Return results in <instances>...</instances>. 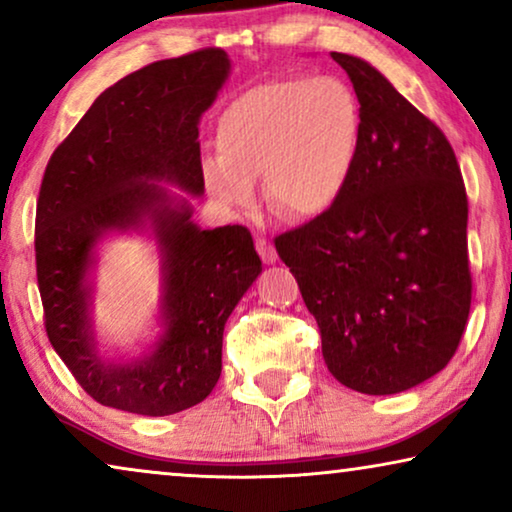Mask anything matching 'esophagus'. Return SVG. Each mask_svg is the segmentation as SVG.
I'll return each mask as SVG.
<instances>
[{
	"label": "esophagus",
	"instance_id": "esophagus-1",
	"mask_svg": "<svg viewBox=\"0 0 512 512\" xmlns=\"http://www.w3.org/2000/svg\"><path fill=\"white\" fill-rule=\"evenodd\" d=\"M256 251H258V256L263 258V263L270 265L277 261V251H275V247H272V242L265 240V237H258L256 240Z\"/></svg>",
	"mask_w": 512,
	"mask_h": 512
}]
</instances>
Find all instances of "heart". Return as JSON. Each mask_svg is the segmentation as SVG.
Returning a JSON list of instances; mask_svg holds the SVG:
<instances>
[{"mask_svg":"<svg viewBox=\"0 0 512 512\" xmlns=\"http://www.w3.org/2000/svg\"><path fill=\"white\" fill-rule=\"evenodd\" d=\"M363 118L354 90L335 76L272 79L235 95L214 128L219 160L202 165L209 198L244 209L263 177L268 205L286 219L331 209L352 179Z\"/></svg>","mask_w":512,"mask_h":512,"instance_id":"obj_1","label":"heart"}]
</instances>
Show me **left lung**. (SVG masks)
<instances>
[{"mask_svg": "<svg viewBox=\"0 0 512 512\" xmlns=\"http://www.w3.org/2000/svg\"><path fill=\"white\" fill-rule=\"evenodd\" d=\"M363 135L340 200L275 237L345 387L401 394L440 373L471 310L468 200L450 142L366 60L331 53Z\"/></svg>", "mask_w": 512, "mask_h": 512, "instance_id": "8db88e82", "label": "left lung"}]
</instances>
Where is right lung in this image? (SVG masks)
Masks as SVG:
<instances>
[{"instance_id": "right-lung-1", "label": "right lung", "mask_w": 512, "mask_h": 512, "mask_svg": "<svg viewBox=\"0 0 512 512\" xmlns=\"http://www.w3.org/2000/svg\"><path fill=\"white\" fill-rule=\"evenodd\" d=\"M230 74L221 48L158 60L93 102L53 151L37 202V282L48 340L97 403L165 417L193 408L221 377L223 326L261 275L244 226L202 230L184 195L205 193L198 123ZM151 229L161 249L166 333L135 362L96 349L87 272L107 232Z\"/></svg>"}]
</instances>
